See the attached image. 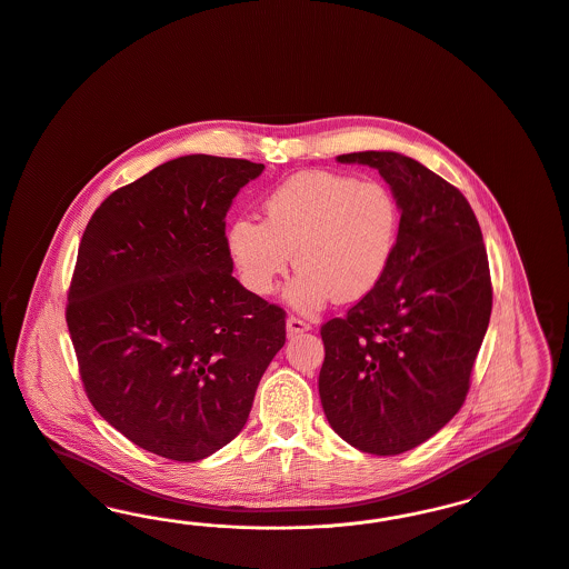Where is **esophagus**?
<instances>
[{"instance_id":"obj_1","label":"esophagus","mask_w":569,"mask_h":569,"mask_svg":"<svg viewBox=\"0 0 569 569\" xmlns=\"http://www.w3.org/2000/svg\"><path fill=\"white\" fill-rule=\"evenodd\" d=\"M286 328H288V335H290V337H295V335H300V332L311 330V323H309V321H305V319L290 316L288 321H286Z\"/></svg>"}]
</instances>
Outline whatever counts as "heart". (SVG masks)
<instances>
[{"label": "heart", "mask_w": 569, "mask_h": 569, "mask_svg": "<svg viewBox=\"0 0 569 569\" xmlns=\"http://www.w3.org/2000/svg\"><path fill=\"white\" fill-rule=\"evenodd\" d=\"M264 222L241 218L228 228V253L251 295L271 296L296 273L286 300L300 313H316L328 300L356 302L386 277L400 237L402 211L379 180L311 169L269 192Z\"/></svg>", "instance_id": "obj_1"}]
</instances>
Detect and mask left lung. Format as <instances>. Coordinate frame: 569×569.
Instances as JSON below:
<instances>
[{"label":"left lung","instance_id":"1","mask_svg":"<svg viewBox=\"0 0 569 569\" xmlns=\"http://www.w3.org/2000/svg\"><path fill=\"white\" fill-rule=\"evenodd\" d=\"M396 194L402 222L383 281L321 326L319 398L332 430L372 455H400L461 409L491 318V274L466 197L398 152H353Z\"/></svg>","mask_w":569,"mask_h":569}]
</instances>
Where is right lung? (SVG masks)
<instances>
[{"mask_svg": "<svg viewBox=\"0 0 569 569\" xmlns=\"http://www.w3.org/2000/svg\"><path fill=\"white\" fill-rule=\"evenodd\" d=\"M264 164L190 154L118 188L82 234L69 335L94 410L133 445L199 461L243 430L286 311L232 277L227 213Z\"/></svg>", "mask_w": 569, "mask_h": 569, "instance_id": "1", "label": "right lung"}]
</instances>
